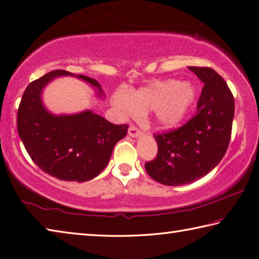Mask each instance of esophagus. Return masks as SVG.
I'll list each match as a JSON object with an SVG mask.
<instances>
[{
	"instance_id": "34e87169",
	"label": "esophagus",
	"mask_w": 259,
	"mask_h": 259,
	"mask_svg": "<svg viewBox=\"0 0 259 259\" xmlns=\"http://www.w3.org/2000/svg\"><path fill=\"white\" fill-rule=\"evenodd\" d=\"M128 134L130 137H138L141 135V131L137 128L135 125H130V128L128 130Z\"/></svg>"
}]
</instances>
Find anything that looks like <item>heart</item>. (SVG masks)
<instances>
[{
    "label": "heart",
    "mask_w": 259,
    "mask_h": 259,
    "mask_svg": "<svg viewBox=\"0 0 259 259\" xmlns=\"http://www.w3.org/2000/svg\"><path fill=\"white\" fill-rule=\"evenodd\" d=\"M195 95V89L191 84L179 79H166L130 93L128 98L118 99L116 105L128 115L155 110L157 122L171 128L184 119L194 103Z\"/></svg>",
    "instance_id": "heart-1"
}]
</instances>
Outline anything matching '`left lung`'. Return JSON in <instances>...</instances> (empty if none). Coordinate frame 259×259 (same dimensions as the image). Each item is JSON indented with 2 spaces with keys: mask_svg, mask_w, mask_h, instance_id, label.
Here are the masks:
<instances>
[{
  "mask_svg": "<svg viewBox=\"0 0 259 259\" xmlns=\"http://www.w3.org/2000/svg\"><path fill=\"white\" fill-rule=\"evenodd\" d=\"M203 89L196 113L185 124L155 134L156 158L145 164L151 179L164 185L189 184L206 175L224 158L231 138L235 100L227 83L210 67H189Z\"/></svg>",
  "mask_w": 259,
  "mask_h": 259,
  "instance_id": "1",
  "label": "left lung"
}]
</instances>
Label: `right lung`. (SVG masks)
Listing matches in <instances>:
<instances>
[{
    "mask_svg": "<svg viewBox=\"0 0 259 259\" xmlns=\"http://www.w3.org/2000/svg\"><path fill=\"white\" fill-rule=\"evenodd\" d=\"M73 76L57 69L30 83L18 109V133L29 156L45 173L60 181L86 182L102 171L115 144L124 138L128 124H113L86 110L70 115H55L42 104L46 85L58 76ZM103 92L98 80L76 76Z\"/></svg>",
    "mask_w": 259,
    "mask_h": 259,
    "instance_id": "right-lung-1",
    "label": "right lung"
}]
</instances>
